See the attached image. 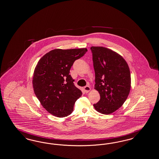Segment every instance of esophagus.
<instances>
[{"instance_id": "esophagus-1", "label": "esophagus", "mask_w": 159, "mask_h": 159, "mask_svg": "<svg viewBox=\"0 0 159 159\" xmlns=\"http://www.w3.org/2000/svg\"><path fill=\"white\" fill-rule=\"evenodd\" d=\"M83 89H84V92L88 93L89 91H90V88L89 87V86H86L84 87Z\"/></svg>"}]
</instances>
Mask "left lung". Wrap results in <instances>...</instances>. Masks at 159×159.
Listing matches in <instances>:
<instances>
[{
	"label": "left lung",
	"instance_id": "1",
	"mask_svg": "<svg viewBox=\"0 0 159 159\" xmlns=\"http://www.w3.org/2000/svg\"><path fill=\"white\" fill-rule=\"evenodd\" d=\"M95 73V89L100 94L93 105L103 114L118 109L127 99L131 88V74L126 61L118 53L103 47H91Z\"/></svg>",
	"mask_w": 159,
	"mask_h": 159
}]
</instances>
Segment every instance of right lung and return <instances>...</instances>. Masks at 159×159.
I'll return each instance as SVG.
<instances>
[{
    "mask_svg": "<svg viewBox=\"0 0 159 159\" xmlns=\"http://www.w3.org/2000/svg\"><path fill=\"white\" fill-rule=\"evenodd\" d=\"M87 48L55 49L38 62L32 80L34 91L42 106L51 114L65 117L73 111L82 92L69 75L74 62L83 57Z\"/></svg>",
    "mask_w": 159,
    "mask_h": 159,
    "instance_id": "obj_1",
    "label": "right lung"
}]
</instances>
